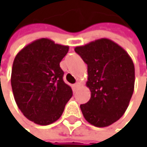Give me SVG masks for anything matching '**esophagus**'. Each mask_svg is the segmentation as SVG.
Masks as SVG:
<instances>
[{"label":"esophagus","mask_w":147,"mask_h":147,"mask_svg":"<svg viewBox=\"0 0 147 147\" xmlns=\"http://www.w3.org/2000/svg\"><path fill=\"white\" fill-rule=\"evenodd\" d=\"M80 86V83L79 82H77L75 84H73V87H74V89H77Z\"/></svg>","instance_id":"1"}]
</instances>
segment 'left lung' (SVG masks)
I'll return each instance as SVG.
<instances>
[{
	"instance_id": "left-lung-1",
	"label": "left lung",
	"mask_w": 147,
	"mask_h": 147,
	"mask_svg": "<svg viewBox=\"0 0 147 147\" xmlns=\"http://www.w3.org/2000/svg\"><path fill=\"white\" fill-rule=\"evenodd\" d=\"M75 52L87 64L91 99L80 105L86 120L96 127H107L125 113L134 91L135 68L125 50L109 38H100Z\"/></svg>"
}]
</instances>
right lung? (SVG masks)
<instances>
[{
	"instance_id": "right-lung-1",
	"label": "right lung",
	"mask_w": 147,
	"mask_h": 147,
	"mask_svg": "<svg viewBox=\"0 0 147 147\" xmlns=\"http://www.w3.org/2000/svg\"><path fill=\"white\" fill-rule=\"evenodd\" d=\"M68 51V46L43 38L28 44L15 57L11 71L14 98L24 115L37 124L57 121L72 97L60 67Z\"/></svg>"
}]
</instances>
